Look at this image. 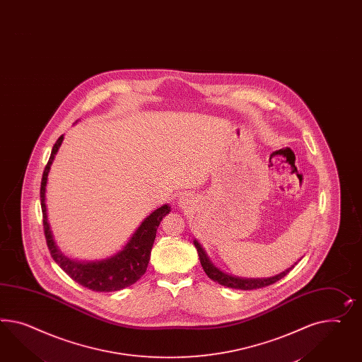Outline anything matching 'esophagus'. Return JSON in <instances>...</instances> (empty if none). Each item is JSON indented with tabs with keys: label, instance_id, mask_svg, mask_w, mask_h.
<instances>
[{
	"label": "esophagus",
	"instance_id": "1",
	"mask_svg": "<svg viewBox=\"0 0 362 362\" xmlns=\"http://www.w3.org/2000/svg\"><path fill=\"white\" fill-rule=\"evenodd\" d=\"M188 203H189V197H188V196H182V197L179 199V204H180V206H185V208H186V206H188Z\"/></svg>",
	"mask_w": 362,
	"mask_h": 362
}]
</instances>
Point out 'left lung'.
Returning a JSON list of instances; mask_svg holds the SVG:
<instances>
[{
    "mask_svg": "<svg viewBox=\"0 0 362 362\" xmlns=\"http://www.w3.org/2000/svg\"><path fill=\"white\" fill-rule=\"evenodd\" d=\"M194 245L197 249V253H199V258H200V264L203 266L204 272L206 275L216 282V284H221L225 287H230V288H238V290H255V288H262L266 286H270V284L278 282L279 279H282L284 276H286L287 274L290 273L293 269V266L288 267L284 273L278 274L273 278H266V279H241V278H235L232 275H228V274L221 273L218 269H216L214 264H211V261L208 259L206 252L203 250V247L199 245L197 241H194Z\"/></svg>",
    "mask_w": 362,
    "mask_h": 362,
    "instance_id": "1",
    "label": "left lung"
}]
</instances>
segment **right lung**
Here are the masks:
<instances>
[{
    "label": "right lung",
    "mask_w": 362,
    "mask_h": 362,
    "mask_svg": "<svg viewBox=\"0 0 362 362\" xmlns=\"http://www.w3.org/2000/svg\"><path fill=\"white\" fill-rule=\"evenodd\" d=\"M62 142L63 136L57 139L51 150V156L47 165L45 167L40 182V206L43 215V229L49 255L76 284H81L83 287H87L89 290L98 293H110L122 290L136 284L138 279L146 273L147 264L151 255V247L156 240V229L162 218L167 214H170V206H163L156 209L142 221V224L139 225V228L130 238L127 246L119 253L107 259L98 262H76L64 257L59 252L58 246L55 245L51 235L45 203V192L49 166Z\"/></svg>",
    "instance_id": "1"
}]
</instances>
